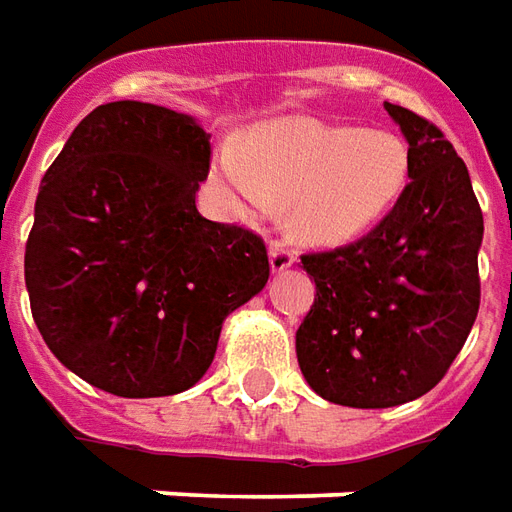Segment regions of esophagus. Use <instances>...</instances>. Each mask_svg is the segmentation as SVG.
I'll use <instances>...</instances> for the list:
<instances>
[{
    "label": "esophagus",
    "mask_w": 512,
    "mask_h": 512,
    "mask_svg": "<svg viewBox=\"0 0 512 512\" xmlns=\"http://www.w3.org/2000/svg\"><path fill=\"white\" fill-rule=\"evenodd\" d=\"M296 262V256H293V250L287 248L284 242H270V267H273V273H281V270H287V267H293Z\"/></svg>",
    "instance_id": "esophagus-1"
}]
</instances>
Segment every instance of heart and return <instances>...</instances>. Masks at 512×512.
<instances>
[{
    "label": "heart",
    "mask_w": 512,
    "mask_h": 512,
    "mask_svg": "<svg viewBox=\"0 0 512 512\" xmlns=\"http://www.w3.org/2000/svg\"><path fill=\"white\" fill-rule=\"evenodd\" d=\"M219 174L245 216L290 202L287 228L310 245H338L375 225L408 180L406 143L321 120H287L225 152Z\"/></svg>",
    "instance_id": "heart-1"
}]
</instances>
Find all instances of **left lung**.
<instances>
[{
    "instance_id": "1",
    "label": "left lung",
    "mask_w": 512,
    "mask_h": 512,
    "mask_svg": "<svg viewBox=\"0 0 512 512\" xmlns=\"http://www.w3.org/2000/svg\"><path fill=\"white\" fill-rule=\"evenodd\" d=\"M408 143V183L358 242L304 253L315 301L296 332L301 375L329 403L389 408L440 383L479 312L482 208L431 120L383 104Z\"/></svg>"
}]
</instances>
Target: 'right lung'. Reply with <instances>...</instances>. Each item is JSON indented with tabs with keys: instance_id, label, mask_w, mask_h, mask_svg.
I'll return each mask as SVG.
<instances>
[{
	"instance_id": "right-lung-1",
	"label": "right lung",
	"mask_w": 512,
	"mask_h": 512,
	"mask_svg": "<svg viewBox=\"0 0 512 512\" xmlns=\"http://www.w3.org/2000/svg\"><path fill=\"white\" fill-rule=\"evenodd\" d=\"M208 168L194 118L140 101L95 106L47 168L24 284L44 344L81 380L118 397L191 389L222 321L267 284L262 236L197 211Z\"/></svg>"
}]
</instances>
